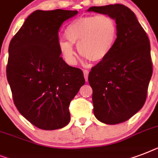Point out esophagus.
<instances>
[{"label": "esophagus", "mask_w": 158, "mask_h": 158, "mask_svg": "<svg viewBox=\"0 0 158 158\" xmlns=\"http://www.w3.org/2000/svg\"><path fill=\"white\" fill-rule=\"evenodd\" d=\"M84 78H85V80H86L87 82L88 81V78H89V70L84 69Z\"/></svg>", "instance_id": "esophagus-1"}]
</instances>
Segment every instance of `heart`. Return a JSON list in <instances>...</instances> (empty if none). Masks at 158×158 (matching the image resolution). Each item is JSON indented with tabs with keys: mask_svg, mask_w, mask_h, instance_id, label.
Returning a JSON list of instances; mask_svg holds the SVG:
<instances>
[{
	"mask_svg": "<svg viewBox=\"0 0 158 158\" xmlns=\"http://www.w3.org/2000/svg\"><path fill=\"white\" fill-rule=\"evenodd\" d=\"M118 34L116 22L111 16L102 14L81 16L69 23L65 30L67 40H60V52L64 60L75 64L78 52L91 62H99L110 54L115 46Z\"/></svg>",
	"mask_w": 158,
	"mask_h": 158,
	"instance_id": "b5f03b06",
	"label": "heart"
}]
</instances>
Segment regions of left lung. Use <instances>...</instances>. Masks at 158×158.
I'll return each mask as SVG.
<instances>
[{"label": "left lung", "instance_id": "8db88e82", "mask_svg": "<svg viewBox=\"0 0 158 158\" xmlns=\"http://www.w3.org/2000/svg\"><path fill=\"white\" fill-rule=\"evenodd\" d=\"M89 11L111 16L118 28L112 51L89 72L94 115L108 125L125 122L143 107L147 98L152 74L149 39L127 6H93Z\"/></svg>", "mask_w": 158, "mask_h": 158}]
</instances>
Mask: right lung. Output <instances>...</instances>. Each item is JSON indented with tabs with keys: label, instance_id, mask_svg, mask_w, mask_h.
<instances>
[{
	"label": "right lung",
	"instance_id": "1",
	"mask_svg": "<svg viewBox=\"0 0 158 158\" xmlns=\"http://www.w3.org/2000/svg\"><path fill=\"white\" fill-rule=\"evenodd\" d=\"M77 10H36L11 39L6 76L14 103L23 117L45 130L70 120V102L85 84L81 69L60 56L59 29Z\"/></svg>",
	"mask_w": 158,
	"mask_h": 158
}]
</instances>
